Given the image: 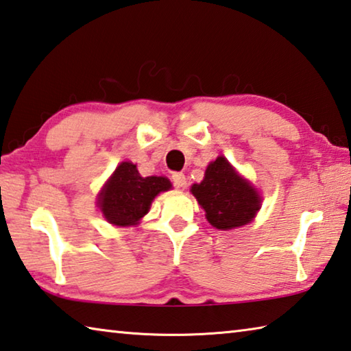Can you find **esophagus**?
<instances>
[{"label": "esophagus", "instance_id": "34e87169", "mask_svg": "<svg viewBox=\"0 0 351 351\" xmlns=\"http://www.w3.org/2000/svg\"><path fill=\"white\" fill-rule=\"evenodd\" d=\"M171 182H173V186L181 189V187H186L187 184V178L184 173H181V171H176V173L171 175Z\"/></svg>", "mask_w": 351, "mask_h": 351}]
</instances>
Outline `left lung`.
Listing matches in <instances>:
<instances>
[{"mask_svg": "<svg viewBox=\"0 0 351 351\" xmlns=\"http://www.w3.org/2000/svg\"><path fill=\"white\" fill-rule=\"evenodd\" d=\"M190 192L206 212L207 221L218 230H232L252 222L263 202L258 190L224 156L207 165L204 180L193 184Z\"/></svg>", "mask_w": 351, "mask_h": 351, "instance_id": "1", "label": "left lung"}]
</instances>
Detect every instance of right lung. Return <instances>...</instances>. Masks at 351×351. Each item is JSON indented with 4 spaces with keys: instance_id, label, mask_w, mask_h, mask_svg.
I'll use <instances>...</instances> for the list:
<instances>
[{
    "instance_id": "1",
    "label": "right lung",
    "mask_w": 351,
    "mask_h": 351,
    "mask_svg": "<svg viewBox=\"0 0 351 351\" xmlns=\"http://www.w3.org/2000/svg\"><path fill=\"white\" fill-rule=\"evenodd\" d=\"M171 189L164 176L139 175L136 165L121 162L98 195V207L107 222L118 227L136 226L149 213L152 201L161 192Z\"/></svg>"
}]
</instances>
